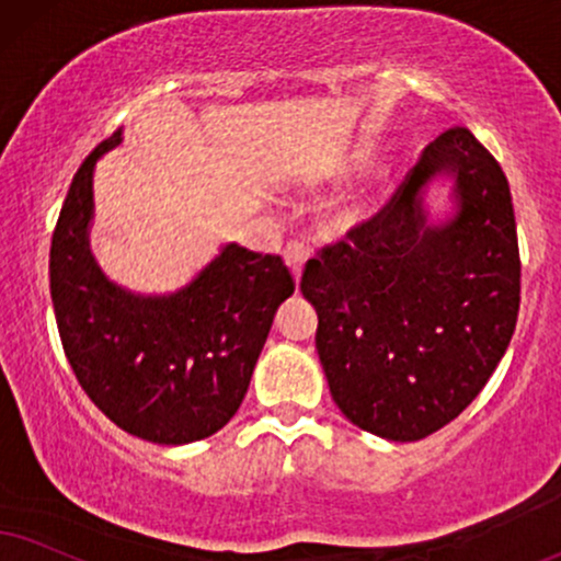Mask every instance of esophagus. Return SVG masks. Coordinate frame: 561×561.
I'll return each instance as SVG.
<instances>
[{"instance_id":"esophagus-1","label":"esophagus","mask_w":561,"mask_h":561,"mask_svg":"<svg viewBox=\"0 0 561 561\" xmlns=\"http://www.w3.org/2000/svg\"><path fill=\"white\" fill-rule=\"evenodd\" d=\"M283 257H286L288 267H291L294 278L299 280L301 278V270H304V265H307V260H309V247L304 244V241H288L286 249H283Z\"/></svg>"}]
</instances>
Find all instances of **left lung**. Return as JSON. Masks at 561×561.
I'll return each instance as SVG.
<instances>
[{
	"label": "left lung",
	"instance_id": "8db88e82",
	"mask_svg": "<svg viewBox=\"0 0 561 561\" xmlns=\"http://www.w3.org/2000/svg\"><path fill=\"white\" fill-rule=\"evenodd\" d=\"M456 179L459 213L425 220L423 186ZM317 354L343 416L392 442L458 419L513 341L520 252L510 184L471 129L428 142L382 210L307 262Z\"/></svg>",
	"mask_w": 561,
	"mask_h": 561
}]
</instances>
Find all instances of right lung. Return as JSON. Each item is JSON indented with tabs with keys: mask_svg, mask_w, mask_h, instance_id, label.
I'll list each match as a JSON object with an SVG mask.
<instances>
[{
	"mask_svg": "<svg viewBox=\"0 0 561 561\" xmlns=\"http://www.w3.org/2000/svg\"><path fill=\"white\" fill-rule=\"evenodd\" d=\"M75 174L51 237V301L67 362L116 426L156 445H190L239 411L294 275L278 254L228 244L190 286L169 296L124 291L88 247L95 161Z\"/></svg>",
	"mask_w": 561,
	"mask_h": 561,
	"instance_id": "add662e5",
	"label": "right lung"
}]
</instances>
